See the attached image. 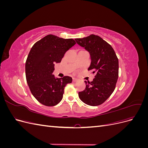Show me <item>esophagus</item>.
<instances>
[{
    "label": "esophagus",
    "instance_id": "esophagus-1",
    "mask_svg": "<svg viewBox=\"0 0 148 148\" xmlns=\"http://www.w3.org/2000/svg\"><path fill=\"white\" fill-rule=\"evenodd\" d=\"M78 81V79H76V78H73V82H77Z\"/></svg>",
    "mask_w": 148,
    "mask_h": 148
}]
</instances>
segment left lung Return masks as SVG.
Returning a JSON list of instances; mask_svg holds the SVG:
<instances>
[{
	"label": "left lung",
	"instance_id": "1",
	"mask_svg": "<svg viewBox=\"0 0 148 148\" xmlns=\"http://www.w3.org/2000/svg\"><path fill=\"white\" fill-rule=\"evenodd\" d=\"M75 41L89 52L91 62L88 70L95 73L92 82L85 81L86 88L78 92L79 97L87 105H101L115 88L119 77V59L112 47L99 36L91 34Z\"/></svg>",
	"mask_w": 148,
	"mask_h": 148
}]
</instances>
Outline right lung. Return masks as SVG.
<instances>
[{"label":"right lung","instance_id":"obj_1","mask_svg":"<svg viewBox=\"0 0 148 148\" xmlns=\"http://www.w3.org/2000/svg\"><path fill=\"white\" fill-rule=\"evenodd\" d=\"M76 42L49 34L31 47L25 64L26 82L33 96L41 104L54 106L63 98L64 88L72 78H56L52 73L55 64L60 63L65 52Z\"/></svg>","mask_w":148,"mask_h":148}]
</instances>
